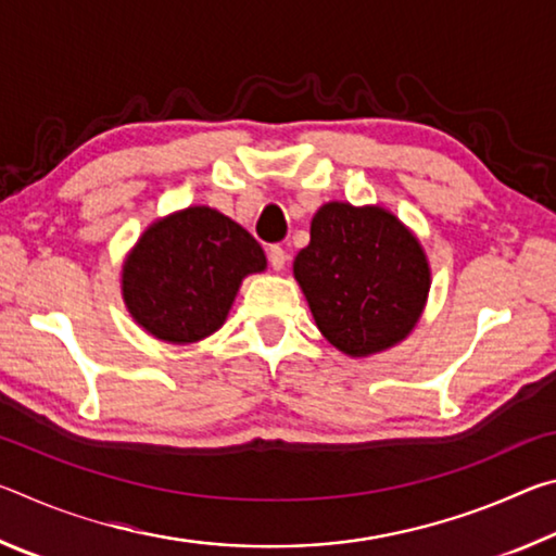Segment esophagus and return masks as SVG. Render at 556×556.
Masks as SVG:
<instances>
[{
	"mask_svg": "<svg viewBox=\"0 0 556 556\" xmlns=\"http://www.w3.org/2000/svg\"><path fill=\"white\" fill-rule=\"evenodd\" d=\"M267 255H269L271 269H277V271L285 269V265H287V252H285V248H279V244H271Z\"/></svg>",
	"mask_w": 556,
	"mask_h": 556,
	"instance_id": "obj_1",
	"label": "esophagus"
}]
</instances>
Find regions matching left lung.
I'll return each mask as SVG.
<instances>
[{"label": "left lung", "mask_w": 556, "mask_h": 556, "mask_svg": "<svg viewBox=\"0 0 556 556\" xmlns=\"http://www.w3.org/2000/svg\"><path fill=\"white\" fill-rule=\"evenodd\" d=\"M294 277L318 331L351 357L404 341L425 312L431 285L425 250L397 215L341 201L316 211Z\"/></svg>", "instance_id": "obj_1"}]
</instances>
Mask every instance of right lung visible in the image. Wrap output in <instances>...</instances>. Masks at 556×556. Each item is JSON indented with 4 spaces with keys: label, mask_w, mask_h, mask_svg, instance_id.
I'll return each mask as SVG.
<instances>
[{
    "label": "right lung",
    "mask_w": 556,
    "mask_h": 556,
    "mask_svg": "<svg viewBox=\"0 0 556 556\" xmlns=\"http://www.w3.org/2000/svg\"><path fill=\"white\" fill-rule=\"evenodd\" d=\"M267 257L228 215L191 205L149 225L122 265L131 318L166 343H195L218 331L248 275Z\"/></svg>",
    "instance_id": "add662e5"
}]
</instances>
